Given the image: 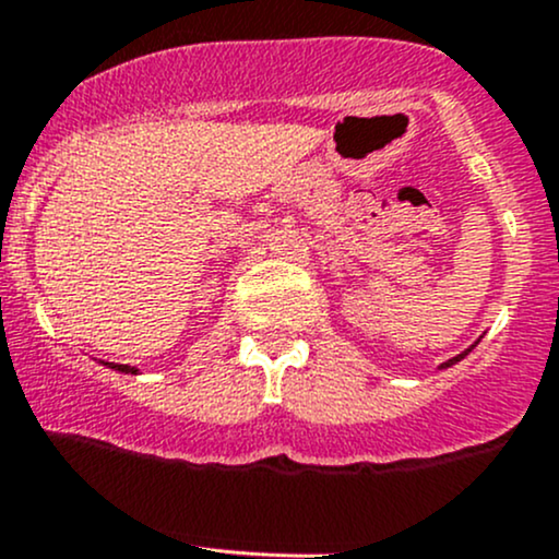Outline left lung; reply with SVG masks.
<instances>
[{
  "label": "left lung",
  "mask_w": 559,
  "mask_h": 559,
  "mask_svg": "<svg viewBox=\"0 0 559 559\" xmlns=\"http://www.w3.org/2000/svg\"><path fill=\"white\" fill-rule=\"evenodd\" d=\"M472 347H475V345H472ZM472 347H469V349H472ZM469 349H467V353H469ZM467 353H462V355H456V358L445 360V364H443V369H445V366H453V364H456V360H462V358H464V355H467Z\"/></svg>",
  "instance_id": "obj_1"
}]
</instances>
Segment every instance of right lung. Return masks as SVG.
<instances>
[{
	"instance_id": "right-lung-1",
	"label": "right lung",
	"mask_w": 559,
	"mask_h": 559,
	"mask_svg": "<svg viewBox=\"0 0 559 559\" xmlns=\"http://www.w3.org/2000/svg\"><path fill=\"white\" fill-rule=\"evenodd\" d=\"M106 366H110V369H119V371H124V373H134L138 369H130V366H121V364H106Z\"/></svg>"
}]
</instances>
